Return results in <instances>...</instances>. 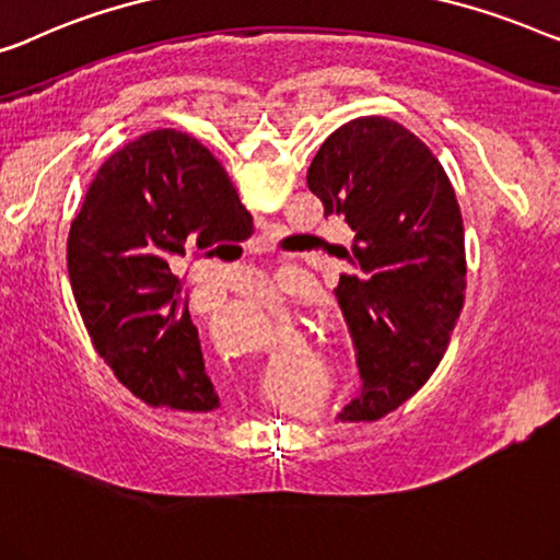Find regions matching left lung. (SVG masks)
<instances>
[{"label": "left lung", "mask_w": 560, "mask_h": 560, "mask_svg": "<svg viewBox=\"0 0 560 560\" xmlns=\"http://www.w3.org/2000/svg\"><path fill=\"white\" fill-rule=\"evenodd\" d=\"M307 189L353 230L351 247H336L348 272L334 295L361 386L338 417L374 421L424 386L459 318L467 265L455 189L415 133L381 116L330 133Z\"/></svg>", "instance_id": "obj_1"}]
</instances>
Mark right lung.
Here are the masks:
<instances>
[{
  "mask_svg": "<svg viewBox=\"0 0 560 560\" xmlns=\"http://www.w3.org/2000/svg\"><path fill=\"white\" fill-rule=\"evenodd\" d=\"M253 234L212 151L159 128L110 153L70 224L72 293L95 351L153 407H220L172 265Z\"/></svg>",
  "mask_w": 560,
  "mask_h": 560,
  "instance_id": "obj_1",
  "label": "right lung"
}]
</instances>
